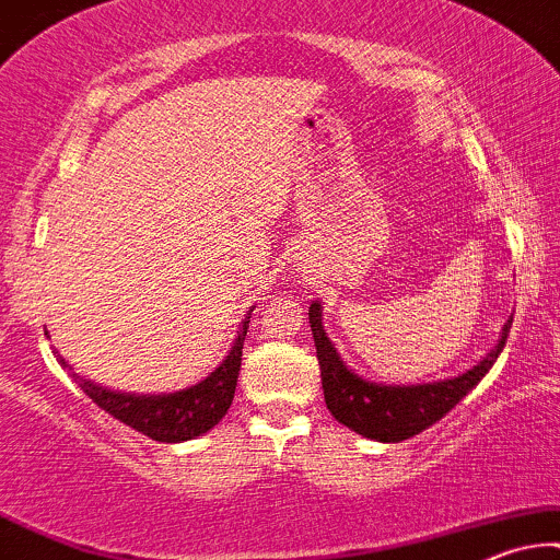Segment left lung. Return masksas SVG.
Here are the masks:
<instances>
[{
	"instance_id": "8db88e82",
	"label": "left lung",
	"mask_w": 560,
	"mask_h": 560,
	"mask_svg": "<svg viewBox=\"0 0 560 560\" xmlns=\"http://www.w3.org/2000/svg\"><path fill=\"white\" fill-rule=\"evenodd\" d=\"M307 315L315 338L317 364H320L325 406L343 427L366 439H377V442H402V439L416 436L442 416H447L486 377V372L491 370L501 349H504L509 328H512V320H509L501 341L493 346L488 357H483V362H478L472 370L455 380L434 382V385L387 387L374 385V382H366L351 370H346L341 357L323 330L320 304H310Z\"/></svg>"
}]
</instances>
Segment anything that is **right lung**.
I'll list each match as a JSON object with an SVG mask.
<instances>
[{
    "label": "right lung",
    "mask_w": 560,
    "mask_h": 560,
    "mask_svg": "<svg viewBox=\"0 0 560 560\" xmlns=\"http://www.w3.org/2000/svg\"><path fill=\"white\" fill-rule=\"evenodd\" d=\"M247 317L243 323V330L237 332L235 346L228 353L222 364L209 374L207 380H201L198 385L188 387L183 393L173 395H126V393H113L105 387L95 385V382L74 374L77 385L82 387V393H88L92 400L97 402L103 410H108L113 419L124 421L126 427L141 431L144 436L154 439V442H188L207 434L211 427H217L222 421V416L228 413L235 398V385L240 374V362H243V341L247 332ZM59 364L67 366L59 351H54Z\"/></svg>",
    "instance_id": "right-lung-1"
}]
</instances>
